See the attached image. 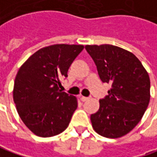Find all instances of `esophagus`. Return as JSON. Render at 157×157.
I'll use <instances>...</instances> for the list:
<instances>
[{
	"label": "esophagus",
	"mask_w": 157,
	"mask_h": 157,
	"mask_svg": "<svg viewBox=\"0 0 157 157\" xmlns=\"http://www.w3.org/2000/svg\"><path fill=\"white\" fill-rule=\"evenodd\" d=\"M89 98H86V97H81V100L82 101V102H85L87 100H89Z\"/></svg>",
	"instance_id": "esophagus-1"
}]
</instances>
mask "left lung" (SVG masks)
Segmentation results:
<instances>
[{"mask_svg":"<svg viewBox=\"0 0 157 157\" xmlns=\"http://www.w3.org/2000/svg\"><path fill=\"white\" fill-rule=\"evenodd\" d=\"M103 82L111 83L99 110L91 114L92 126L107 138H119L140 121L150 99V80L138 58L112 44L86 45Z\"/></svg>","mask_w":157,"mask_h":157,"instance_id":"8db88e82","label":"left lung"}]
</instances>
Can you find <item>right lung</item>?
Masks as SVG:
<instances>
[{"mask_svg":"<svg viewBox=\"0 0 157 157\" xmlns=\"http://www.w3.org/2000/svg\"><path fill=\"white\" fill-rule=\"evenodd\" d=\"M81 44H53L39 49L19 68L13 98L25 126L40 137L62 133L77 108L76 98L59 87L82 51Z\"/></svg>","mask_w":157,"mask_h":157,"instance_id":"1","label":"right lung"}]
</instances>
